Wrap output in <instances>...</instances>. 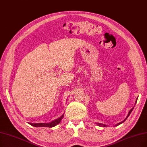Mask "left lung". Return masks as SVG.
<instances>
[{"instance_id": "8db88e82", "label": "left lung", "mask_w": 147, "mask_h": 147, "mask_svg": "<svg viewBox=\"0 0 147 147\" xmlns=\"http://www.w3.org/2000/svg\"><path fill=\"white\" fill-rule=\"evenodd\" d=\"M136 101H137V100H136V103H136ZM133 108H134V107H133L132 109L129 111V113H128V115H127V117L125 118V119L123 121H122V122H121V123H118L117 124H116V125H115V126H118V125H119V124H122L123 123H124V121L126 120V119H127V118H128V117H129V116L130 115V113H131V112H132V111H133ZM97 124L98 125L100 126V127H101V126H103V127H106V126H107L106 125H105V124H100V123H97Z\"/></svg>"}]
</instances>
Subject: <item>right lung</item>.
<instances>
[{"label":"right lung","mask_w":147,"mask_h":147,"mask_svg":"<svg viewBox=\"0 0 147 147\" xmlns=\"http://www.w3.org/2000/svg\"><path fill=\"white\" fill-rule=\"evenodd\" d=\"M63 117V114L62 115L61 117H60L58 119H56L52 121V122L50 123H35L34 124V123H29V124H30L31 125H32L34 127H54V126L56 125L57 124H58L61 122V121L62 120Z\"/></svg>","instance_id":"right-lung-1"}]
</instances>
